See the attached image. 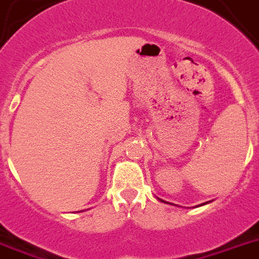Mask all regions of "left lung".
Here are the masks:
<instances>
[{
  "label": "left lung",
  "instance_id": "left-lung-1",
  "mask_svg": "<svg viewBox=\"0 0 259 259\" xmlns=\"http://www.w3.org/2000/svg\"><path fill=\"white\" fill-rule=\"evenodd\" d=\"M157 199H160V198H157ZM161 202H163V203H167V204H171V205H176V204H173V203H169V202H165V200H162V199H160ZM207 203H209V202H205V203H202V204H199V205H204V204H207Z\"/></svg>",
  "mask_w": 259,
  "mask_h": 259
}]
</instances>
